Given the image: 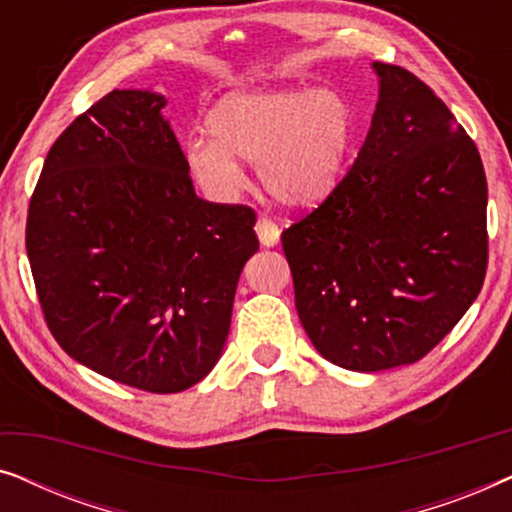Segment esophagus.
<instances>
[{
  "instance_id": "1",
  "label": "esophagus",
  "mask_w": 512,
  "mask_h": 512,
  "mask_svg": "<svg viewBox=\"0 0 512 512\" xmlns=\"http://www.w3.org/2000/svg\"><path fill=\"white\" fill-rule=\"evenodd\" d=\"M256 235L258 240H261L263 247H275V244L279 242V226L275 221L270 219H258L256 221Z\"/></svg>"
}]
</instances>
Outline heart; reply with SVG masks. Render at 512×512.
Listing matches in <instances>:
<instances>
[{"instance_id":"1","label":"heart","mask_w":512,"mask_h":512,"mask_svg":"<svg viewBox=\"0 0 512 512\" xmlns=\"http://www.w3.org/2000/svg\"><path fill=\"white\" fill-rule=\"evenodd\" d=\"M214 139L186 146L193 179L214 200L244 188L237 160L258 165L265 191L282 205L314 207L335 191L354 144L356 121L338 90H254L223 100L209 118Z\"/></svg>"}]
</instances>
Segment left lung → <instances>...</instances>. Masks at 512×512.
Instances as JSON below:
<instances>
[{"label":"left lung","mask_w":512,"mask_h":512,"mask_svg":"<svg viewBox=\"0 0 512 512\" xmlns=\"http://www.w3.org/2000/svg\"><path fill=\"white\" fill-rule=\"evenodd\" d=\"M373 67L380 100L359 156L282 233L305 333L326 361L359 373L429 354L487 272L478 146L415 74Z\"/></svg>","instance_id":"8db88e82"}]
</instances>
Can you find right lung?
<instances>
[{
  "instance_id": "obj_1",
  "label": "right lung",
  "mask_w": 512,
  "mask_h": 512,
  "mask_svg": "<svg viewBox=\"0 0 512 512\" xmlns=\"http://www.w3.org/2000/svg\"><path fill=\"white\" fill-rule=\"evenodd\" d=\"M151 90H111L55 139L25 247L53 338L83 366L177 394L216 366L256 214L195 195Z\"/></svg>"
}]
</instances>
